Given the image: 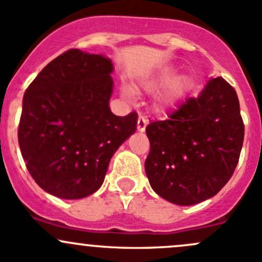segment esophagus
Instances as JSON below:
<instances>
[{
  "label": "esophagus",
  "instance_id": "obj_1",
  "mask_svg": "<svg viewBox=\"0 0 262 262\" xmlns=\"http://www.w3.org/2000/svg\"><path fill=\"white\" fill-rule=\"evenodd\" d=\"M146 125H147V120L144 117V116L140 115L139 118H137V131L144 132L145 128H146Z\"/></svg>",
  "mask_w": 262,
  "mask_h": 262
}]
</instances>
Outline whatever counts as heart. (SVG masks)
Returning a JSON list of instances; mask_svg holds the SVG:
<instances>
[{
  "label": "heart",
  "instance_id": "obj_1",
  "mask_svg": "<svg viewBox=\"0 0 262 262\" xmlns=\"http://www.w3.org/2000/svg\"><path fill=\"white\" fill-rule=\"evenodd\" d=\"M178 71L174 67H165L158 72L147 75L140 82L144 91L154 93L160 91L159 94V110L168 111L177 106L180 101L188 96L191 90V82L187 75H177Z\"/></svg>",
  "mask_w": 262,
  "mask_h": 262
}]
</instances>
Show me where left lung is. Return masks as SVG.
<instances>
[{"label": "left lung", "instance_id": "obj_1", "mask_svg": "<svg viewBox=\"0 0 262 262\" xmlns=\"http://www.w3.org/2000/svg\"><path fill=\"white\" fill-rule=\"evenodd\" d=\"M146 135L145 171L156 194L178 206L212 198L231 179L244 144L236 91L212 78L168 120L147 125Z\"/></svg>", "mask_w": 262, "mask_h": 262}]
</instances>
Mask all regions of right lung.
<instances>
[{"label":"right lung","instance_id":"obj_1","mask_svg":"<svg viewBox=\"0 0 262 262\" xmlns=\"http://www.w3.org/2000/svg\"><path fill=\"white\" fill-rule=\"evenodd\" d=\"M113 64L103 54L72 49L51 60L23 99L18 145L36 184L61 199L91 195L103 184L137 115L110 108Z\"/></svg>","mask_w":262,"mask_h":262}]
</instances>
